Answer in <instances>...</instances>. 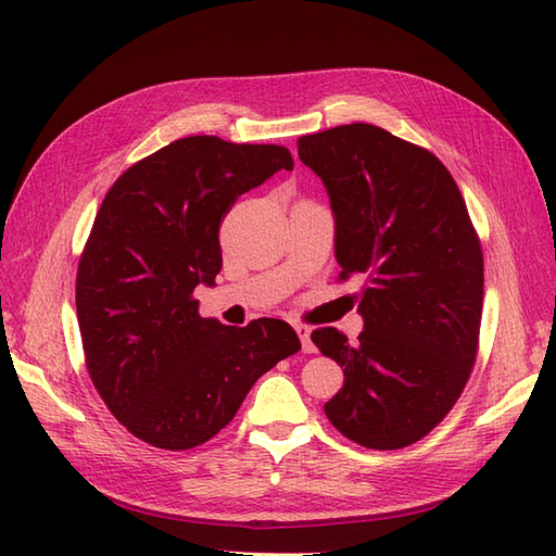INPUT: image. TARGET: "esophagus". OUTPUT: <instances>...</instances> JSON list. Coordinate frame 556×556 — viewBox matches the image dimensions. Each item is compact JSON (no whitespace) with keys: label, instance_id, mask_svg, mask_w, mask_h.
Here are the masks:
<instances>
[{"label":"esophagus","instance_id":"esophagus-1","mask_svg":"<svg viewBox=\"0 0 556 556\" xmlns=\"http://www.w3.org/2000/svg\"><path fill=\"white\" fill-rule=\"evenodd\" d=\"M295 333H299V339H301L303 353H315V351H317L315 343H313V339H309V329H307V327L299 325V327H295Z\"/></svg>","mask_w":556,"mask_h":556}]
</instances>
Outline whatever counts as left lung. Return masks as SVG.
Masks as SVG:
<instances>
[{
	"label": "left lung",
	"instance_id": "1",
	"mask_svg": "<svg viewBox=\"0 0 556 556\" xmlns=\"http://www.w3.org/2000/svg\"><path fill=\"white\" fill-rule=\"evenodd\" d=\"M337 219L339 279L363 275L357 343L333 327L313 343L343 367L329 421L369 450H397L435 429L479 351L483 253L467 203L431 151L353 123L299 139Z\"/></svg>",
	"mask_w": 556,
	"mask_h": 556
}]
</instances>
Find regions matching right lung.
<instances>
[{
    "label": "right lung",
    "instance_id": "1",
    "mask_svg": "<svg viewBox=\"0 0 556 556\" xmlns=\"http://www.w3.org/2000/svg\"><path fill=\"white\" fill-rule=\"evenodd\" d=\"M277 170H293L289 149L197 135L137 161L103 197L77 265V325L94 389L139 441L203 445L301 351L283 319L225 327L193 299L223 267V217Z\"/></svg>",
    "mask_w": 556,
    "mask_h": 556
}]
</instances>
